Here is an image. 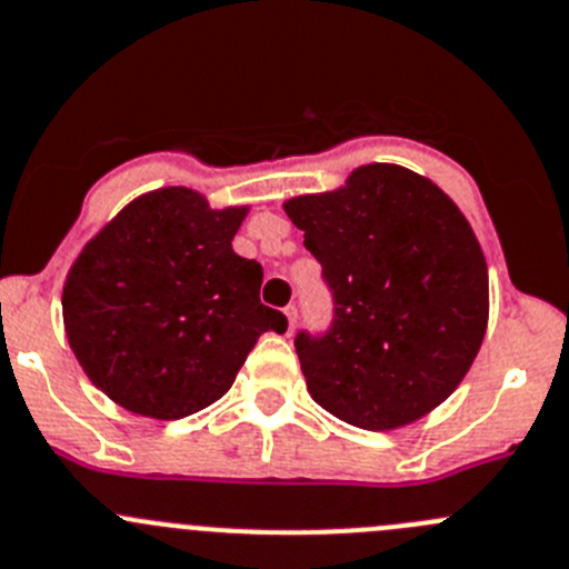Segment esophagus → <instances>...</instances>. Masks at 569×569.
<instances>
[{
  "label": "esophagus",
  "mask_w": 569,
  "mask_h": 569,
  "mask_svg": "<svg viewBox=\"0 0 569 569\" xmlns=\"http://www.w3.org/2000/svg\"><path fill=\"white\" fill-rule=\"evenodd\" d=\"M286 319H289V330H295L297 325V306H286Z\"/></svg>",
  "instance_id": "34e87169"
}]
</instances>
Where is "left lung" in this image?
Returning <instances> with one entry per match:
<instances>
[{"mask_svg":"<svg viewBox=\"0 0 569 569\" xmlns=\"http://www.w3.org/2000/svg\"><path fill=\"white\" fill-rule=\"evenodd\" d=\"M283 208L333 297L328 330L295 336L313 400L363 431L448 400L489 317L487 261L456 202L408 169L372 163L345 189Z\"/></svg>","mask_w":569,"mask_h":569,"instance_id":"obj_1","label":"left lung"}]
</instances>
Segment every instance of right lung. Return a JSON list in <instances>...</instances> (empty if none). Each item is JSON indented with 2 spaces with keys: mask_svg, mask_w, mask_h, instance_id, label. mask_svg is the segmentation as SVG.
Returning <instances> with one entry per match:
<instances>
[{
  "mask_svg": "<svg viewBox=\"0 0 569 569\" xmlns=\"http://www.w3.org/2000/svg\"><path fill=\"white\" fill-rule=\"evenodd\" d=\"M247 208L211 211L191 189L138 197L86 244L63 286L77 361L127 411L183 419L217 402L258 336L286 333L263 269L233 252Z\"/></svg>",
  "mask_w": 569,
  "mask_h": 569,
  "instance_id": "right-lung-1",
  "label": "right lung"
}]
</instances>
